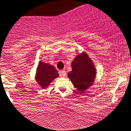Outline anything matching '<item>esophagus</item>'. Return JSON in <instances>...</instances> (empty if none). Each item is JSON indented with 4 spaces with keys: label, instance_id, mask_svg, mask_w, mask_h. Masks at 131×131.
I'll list each match as a JSON object with an SVG mask.
<instances>
[{
    "label": "esophagus",
    "instance_id": "34e87169",
    "mask_svg": "<svg viewBox=\"0 0 131 131\" xmlns=\"http://www.w3.org/2000/svg\"><path fill=\"white\" fill-rule=\"evenodd\" d=\"M59 73H60V76L61 77L66 76V72L64 70H61L60 72H59Z\"/></svg>",
    "mask_w": 131,
    "mask_h": 131
}]
</instances>
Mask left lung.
Here are the masks:
<instances>
[{
    "label": "left lung",
    "mask_w": 131,
    "mask_h": 131,
    "mask_svg": "<svg viewBox=\"0 0 131 131\" xmlns=\"http://www.w3.org/2000/svg\"><path fill=\"white\" fill-rule=\"evenodd\" d=\"M72 69L68 72V77L79 92H84L93 84L96 78L93 62L85 52H82L72 62Z\"/></svg>",
    "instance_id": "obj_1"
}]
</instances>
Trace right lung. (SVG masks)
<instances>
[{"label": "right lung", "instance_id": "add662e5", "mask_svg": "<svg viewBox=\"0 0 131 131\" xmlns=\"http://www.w3.org/2000/svg\"><path fill=\"white\" fill-rule=\"evenodd\" d=\"M59 77L58 71L52 65L39 62L37 68L35 79L39 85L43 89H46L50 85L52 80Z\"/></svg>", "mask_w": 131, "mask_h": 131}]
</instances>
